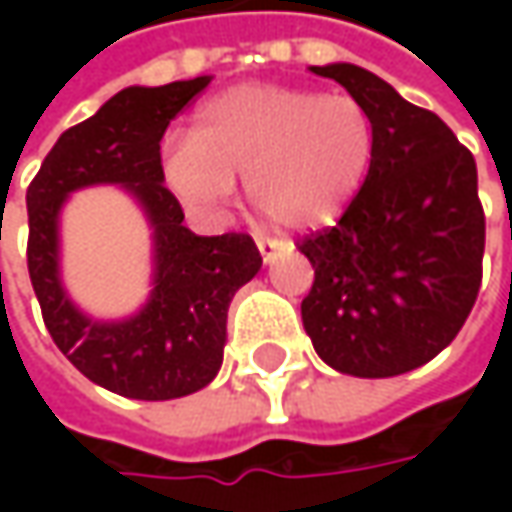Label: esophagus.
Here are the masks:
<instances>
[{
	"label": "esophagus",
	"mask_w": 512,
	"mask_h": 512,
	"mask_svg": "<svg viewBox=\"0 0 512 512\" xmlns=\"http://www.w3.org/2000/svg\"><path fill=\"white\" fill-rule=\"evenodd\" d=\"M256 247H259V253H262V259H265V265H267V262H273V259H276V245H273V242H267V239H259V242H256Z\"/></svg>",
	"instance_id": "esophagus-1"
}]
</instances>
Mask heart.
<instances>
[{"mask_svg": "<svg viewBox=\"0 0 512 512\" xmlns=\"http://www.w3.org/2000/svg\"><path fill=\"white\" fill-rule=\"evenodd\" d=\"M376 156V128L347 93L239 85L196 113L193 136L162 145V176L176 199L219 210L247 176V199L267 222L316 227L362 190Z\"/></svg>", "mask_w": 512, "mask_h": 512, "instance_id": "1", "label": "heart"}]
</instances>
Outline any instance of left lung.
Instances as JSON below:
<instances>
[{"mask_svg": "<svg viewBox=\"0 0 512 512\" xmlns=\"http://www.w3.org/2000/svg\"><path fill=\"white\" fill-rule=\"evenodd\" d=\"M376 128V156L339 225L305 236L302 322L319 359L359 379L416 370L456 339L482 287L484 210L473 153L433 110L376 73L333 62Z\"/></svg>", "mask_w": 512, "mask_h": 512, "instance_id": "left-lung-1", "label": "left lung"}]
</instances>
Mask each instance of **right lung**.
Returning <instances> with one entry per match:
<instances>
[{
	"label": "right lung",
	"instance_id": "add662e5",
	"mask_svg": "<svg viewBox=\"0 0 512 512\" xmlns=\"http://www.w3.org/2000/svg\"><path fill=\"white\" fill-rule=\"evenodd\" d=\"M210 85V76L162 88L119 90L82 125L65 130L28 187V273L56 347L110 393L165 402L216 379L227 342V307L259 267L245 233L196 236L165 187L159 142L170 119ZM125 186L154 233V290L139 314L102 323L69 302L61 285L58 213L70 192Z\"/></svg>",
	"mask_w": 512,
	"mask_h": 512
}]
</instances>
